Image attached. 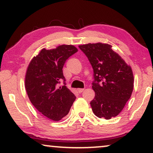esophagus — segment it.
Returning <instances> with one entry per match:
<instances>
[{"label":"esophagus","mask_w":153,"mask_h":153,"mask_svg":"<svg viewBox=\"0 0 153 153\" xmlns=\"http://www.w3.org/2000/svg\"><path fill=\"white\" fill-rule=\"evenodd\" d=\"M77 92H78L79 94H80V93H82V92L84 91V89H77Z\"/></svg>","instance_id":"esophagus-1"}]
</instances>
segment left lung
Returning <instances> with one entry per match:
<instances>
[{
    "label": "left lung",
    "mask_w": 153,
    "mask_h": 153,
    "mask_svg": "<svg viewBox=\"0 0 153 153\" xmlns=\"http://www.w3.org/2000/svg\"><path fill=\"white\" fill-rule=\"evenodd\" d=\"M94 70L92 89L95 97L91 101L96 117L110 119L123 110L133 91L132 68L111 46L102 43L79 46Z\"/></svg>",
    "instance_id": "1"
}]
</instances>
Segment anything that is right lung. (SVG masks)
I'll return each mask as SVG.
<instances>
[{
	"label": "right lung",
	"instance_id": "add662e5",
	"mask_svg": "<svg viewBox=\"0 0 153 153\" xmlns=\"http://www.w3.org/2000/svg\"><path fill=\"white\" fill-rule=\"evenodd\" d=\"M77 52L72 45L43 48L32 59L25 75V89L34 107L45 117L59 120L69 112L76 96L66 87L63 66ZM61 81L64 85L59 87Z\"/></svg>",
	"mask_w": 153,
	"mask_h": 153
}]
</instances>
